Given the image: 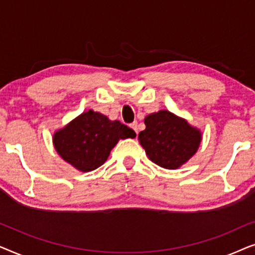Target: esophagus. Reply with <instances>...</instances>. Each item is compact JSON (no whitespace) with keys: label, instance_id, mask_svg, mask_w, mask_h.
I'll use <instances>...</instances> for the list:
<instances>
[{"label":"esophagus","instance_id":"34e87169","mask_svg":"<svg viewBox=\"0 0 255 255\" xmlns=\"http://www.w3.org/2000/svg\"><path fill=\"white\" fill-rule=\"evenodd\" d=\"M130 127H131L132 128H133V130H134V132H135V133H137V134H138V123H137V122H133V123H132V124L130 125Z\"/></svg>","mask_w":255,"mask_h":255}]
</instances>
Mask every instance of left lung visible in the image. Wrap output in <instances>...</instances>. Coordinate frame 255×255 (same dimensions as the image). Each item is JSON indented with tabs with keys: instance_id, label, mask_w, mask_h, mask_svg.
Returning a JSON list of instances; mask_svg holds the SVG:
<instances>
[{
	"instance_id": "left-lung-1",
	"label": "left lung",
	"mask_w": 255,
	"mask_h": 255,
	"mask_svg": "<svg viewBox=\"0 0 255 255\" xmlns=\"http://www.w3.org/2000/svg\"><path fill=\"white\" fill-rule=\"evenodd\" d=\"M146 128L138 140L152 162L166 169H177L195 155L202 141L200 128L168 110L145 117Z\"/></svg>"
}]
</instances>
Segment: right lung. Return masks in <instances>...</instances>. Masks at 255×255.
Wrapping results in <instances>:
<instances>
[{
  "mask_svg": "<svg viewBox=\"0 0 255 255\" xmlns=\"http://www.w3.org/2000/svg\"><path fill=\"white\" fill-rule=\"evenodd\" d=\"M134 137L135 132L120 121L88 110L54 132L53 146L66 162L87 173L107 161L120 139Z\"/></svg>",
  "mask_w": 255,
  "mask_h": 255,
  "instance_id": "right-lung-1",
  "label": "right lung"
}]
</instances>
